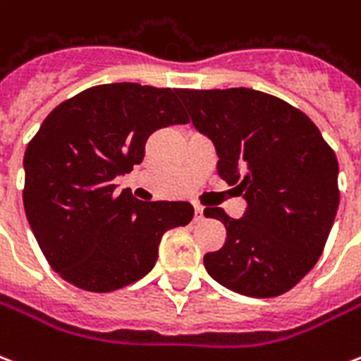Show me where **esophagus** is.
I'll return each mask as SVG.
<instances>
[{
	"mask_svg": "<svg viewBox=\"0 0 361 361\" xmlns=\"http://www.w3.org/2000/svg\"><path fill=\"white\" fill-rule=\"evenodd\" d=\"M202 219H204V208L195 204V221H202Z\"/></svg>",
	"mask_w": 361,
	"mask_h": 361,
	"instance_id": "34e87169",
	"label": "esophagus"
}]
</instances>
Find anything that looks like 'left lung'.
<instances>
[{
  "label": "left lung",
  "mask_w": 361,
  "mask_h": 361,
  "mask_svg": "<svg viewBox=\"0 0 361 361\" xmlns=\"http://www.w3.org/2000/svg\"><path fill=\"white\" fill-rule=\"evenodd\" d=\"M180 98L210 137L217 174L236 185L246 212L204 216L227 229L204 255L212 279L247 297H276L316 265L339 208V162L318 126L288 102L254 89L189 90Z\"/></svg>",
  "instance_id": "1"
}]
</instances>
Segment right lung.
<instances>
[{
    "mask_svg": "<svg viewBox=\"0 0 361 361\" xmlns=\"http://www.w3.org/2000/svg\"><path fill=\"white\" fill-rule=\"evenodd\" d=\"M178 96L137 82L90 87L54 107L27 144V224L66 282L106 293L144 279L162 235L192 219L189 202H144L114 183L144 161L153 132L189 123Z\"/></svg>",
    "mask_w": 361,
    "mask_h": 361,
    "instance_id": "1",
    "label": "right lung"
}]
</instances>
